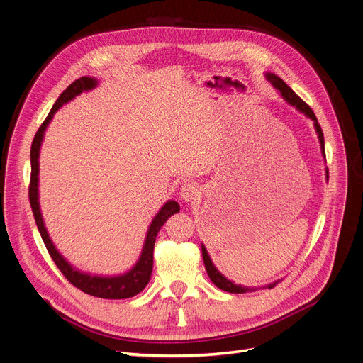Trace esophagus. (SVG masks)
Segmentation results:
<instances>
[{"mask_svg":"<svg viewBox=\"0 0 363 363\" xmlns=\"http://www.w3.org/2000/svg\"><path fill=\"white\" fill-rule=\"evenodd\" d=\"M200 195H201V188L195 182H186L181 188V199L185 201H195L196 199H200Z\"/></svg>","mask_w":363,"mask_h":363,"instance_id":"1","label":"esophagus"}]
</instances>
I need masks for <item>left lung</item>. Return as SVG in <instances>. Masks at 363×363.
I'll use <instances>...</instances> for the list:
<instances>
[{
  "label": "left lung",
  "instance_id": "1",
  "mask_svg": "<svg viewBox=\"0 0 363 363\" xmlns=\"http://www.w3.org/2000/svg\"><path fill=\"white\" fill-rule=\"evenodd\" d=\"M265 77H267V79L272 84V86L279 92V95L284 98V100H285L289 106H292L295 110H298L300 113H303L307 118H310V120L314 123L315 133H317L318 142H320L321 155H323V157L325 159V153H324V136H323L321 127H320V124H318V121H317V118H315L313 110H311V108L301 100V98H300L298 95H296L278 75H275V74H272V72H267ZM325 179L328 181V169H327V168H325ZM201 250H203V259H204L206 271H207L210 279L213 281V284H214L217 288H220V289H223V291H225V292L245 294V292H252V291H257V289H262V288H274V286L281 281V279H278V281H274V282H271V284H268V285L257 286V288H256V286H255V288H250V286H245V285L236 284V282L232 281V279H227V277H224V275L216 268V265L213 263V260H211V257H210V255H208V252H207L204 243H201Z\"/></svg>",
  "mask_w": 363,
  "mask_h": 363
}]
</instances>
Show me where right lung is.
I'll list each match as a JSON object with an SVG mask.
<instances>
[{"mask_svg":"<svg viewBox=\"0 0 363 363\" xmlns=\"http://www.w3.org/2000/svg\"><path fill=\"white\" fill-rule=\"evenodd\" d=\"M98 79L91 78V77H82L72 82L67 89H65L60 96L56 100L55 106L52 107L49 116L38 130V133L35 136V140L31 143V150H30V162H31V179H30V188H28V199H30V206L33 210V214H35V220L38 224V228L40 232V236L45 242V246L52 256L53 262L56 263V267L60 269V272L65 275L74 286L79 288L82 292H86L89 295L98 296V298H108V300H124L130 298V296L138 295L140 291L145 289L147 282L150 281L152 269H153V246L156 236L159 233L160 227L167 223V220L179 213V204L174 200H168L162 206V208L156 213L153 217L147 233L145 238V243L140 252L139 259L136 263L131 267L128 271L124 274L118 275H96V274H89L84 272L65 259L60 252L56 249L53 245L48 228L43 221L42 210H40V201H39V157H40V147L42 142L45 139V131L52 121L53 116L56 111L63 106L72 101L75 96L81 95L82 92H88L94 88L98 86Z\"/></svg>","mask_w":363,"mask_h":363,"instance_id":"right-lung-1","label":"right lung"}]
</instances>
